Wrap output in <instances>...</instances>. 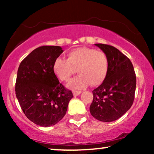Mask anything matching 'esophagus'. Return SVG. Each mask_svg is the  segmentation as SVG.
I'll return each mask as SVG.
<instances>
[{
    "label": "esophagus",
    "instance_id": "esophagus-1",
    "mask_svg": "<svg viewBox=\"0 0 154 154\" xmlns=\"http://www.w3.org/2000/svg\"><path fill=\"white\" fill-rule=\"evenodd\" d=\"M81 93H82V92L79 91H73V95H78L80 94Z\"/></svg>",
    "mask_w": 154,
    "mask_h": 154
}]
</instances>
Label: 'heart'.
I'll use <instances>...</instances> for the list:
<instances>
[{
    "mask_svg": "<svg viewBox=\"0 0 154 154\" xmlns=\"http://www.w3.org/2000/svg\"><path fill=\"white\" fill-rule=\"evenodd\" d=\"M53 69L62 82H68L77 70L79 75L72 79L68 85L73 89H82L89 83L97 86L105 80L109 71V59L103 51L80 47L70 51L67 59L57 58Z\"/></svg>",
    "mask_w": 154,
    "mask_h": 154,
    "instance_id": "heart-1",
    "label": "heart"
}]
</instances>
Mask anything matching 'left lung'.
<instances>
[{
  "label": "left lung",
  "mask_w": 154,
  "mask_h": 154,
  "mask_svg": "<svg viewBox=\"0 0 154 154\" xmlns=\"http://www.w3.org/2000/svg\"><path fill=\"white\" fill-rule=\"evenodd\" d=\"M95 45L107 56L109 71L103 83L93 91L90 111L96 119L110 122L121 117L132 106L136 75L130 60L117 48L106 44Z\"/></svg>",
  "instance_id": "1"
}]
</instances>
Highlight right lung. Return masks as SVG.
Instances as JSON below:
<instances>
[{
  "label": "right lung",
  "mask_w": 154,
  "mask_h": 154,
  "mask_svg": "<svg viewBox=\"0 0 154 154\" xmlns=\"http://www.w3.org/2000/svg\"><path fill=\"white\" fill-rule=\"evenodd\" d=\"M62 53L60 46H40L19 64L16 96L26 117L40 126H52L62 119L73 97L53 69L54 61Z\"/></svg>",
  "instance_id": "obj_1"
}]
</instances>
